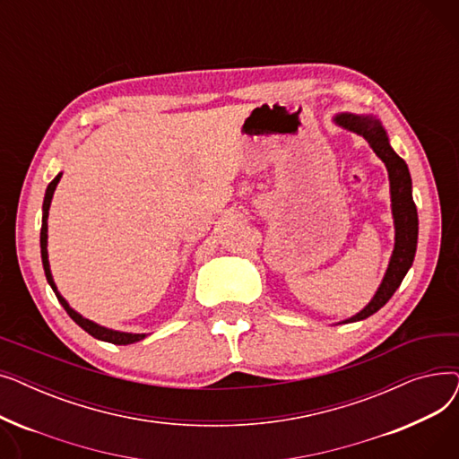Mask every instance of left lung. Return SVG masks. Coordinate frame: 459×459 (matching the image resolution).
Returning a JSON list of instances; mask_svg holds the SVG:
<instances>
[{"mask_svg": "<svg viewBox=\"0 0 459 459\" xmlns=\"http://www.w3.org/2000/svg\"><path fill=\"white\" fill-rule=\"evenodd\" d=\"M333 123L348 132H353L360 137H365L368 147L376 152V156L387 167L389 175V191H391V212L394 223V247L389 258V266L385 270V275L377 286L372 299L360 308L357 315L339 322L351 324L360 322L374 312H377L385 303H387L393 294L398 290L405 273L413 266L415 253H417V239H419V215L413 201V182L409 175L407 163L394 152L387 130L383 128L381 120L370 113H350L342 111L333 117Z\"/></svg>", "mask_w": 459, "mask_h": 459, "instance_id": "8db88e82", "label": "left lung"}]
</instances>
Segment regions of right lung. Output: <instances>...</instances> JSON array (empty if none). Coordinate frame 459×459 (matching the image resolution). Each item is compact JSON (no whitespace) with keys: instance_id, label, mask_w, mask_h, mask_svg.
<instances>
[{"instance_id":"add662e5","label":"right lung","mask_w":459,"mask_h":459,"mask_svg":"<svg viewBox=\"0 0 459 459\" xmlns=\"http://www.w3.org/2000/svg\"><path fill=\"white\" fill-rule=\"evenodd\" d=\"M63 173H59L50 184H48L46 187V193H44V203H42V229H40V256H42V266H44V275H46V281L48 284L52 286V290L56 294V298L59 299V303L63 305V308L66 310V315L74 320L83 331H87L91 336H94V339L99 341H104V342H111V344H117V346H126V344H134V342H139L143 341L144 336H147L149 333H128V331H118V329H109V327H104L100 324H96L85 316H82L78 310L72 308L68 305V301L61 296V292L57 290V284L54 281V275H52V270H50V260H48V215H50V204H52V199H54V191L61 180Z\"/></svg>"}]
</instances>
